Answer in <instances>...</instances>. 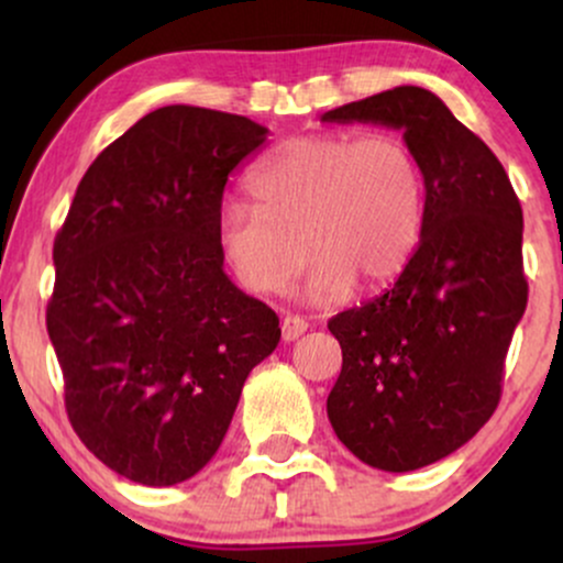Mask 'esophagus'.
<instances>
[{
    "label": "esophagus",
    "mask_w": 563,
    "mask_h": 563,
    "mask_svg": "<svg viewBox=\"0 0 563 563\" xmlns=\"http://www.w3.org/2000/svg\"><path fill=\"white\" fill-rule=\"evenodd\" d=\"M307 320L299 318V314H286L280 322V331H283V341H296L301 333H307Z\"/></svg>",
    "instance_id": "obj_1"
}]
</instances>
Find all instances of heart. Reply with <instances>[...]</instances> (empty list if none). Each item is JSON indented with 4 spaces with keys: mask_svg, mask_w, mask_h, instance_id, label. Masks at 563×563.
Here are the masks:
<instances>
[{
    "mask_svg": "<svg viewBox=\"0 0 563 563\" xmlns=\"http://www.w3.org/2000/svg\"><path fill=\"white\" fill-rule=\"evenodd\" d=\"M256 203L219 211V245L238 280L283 294L309 254L303 296L341 301L389 286L416 254L426 219V177L410 142L391 132H322L275 147L251 172Z\"/></svg>",
    "mask_w": 563,
    "mask_h": 563,
    "instance_id": "1",
    "label": "heart"
}]
</instances>
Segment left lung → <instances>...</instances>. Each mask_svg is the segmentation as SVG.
Returning a JSON list of instances; mask_svg holds the SVG:
<instances>
[{
	"mask_svg": "<svg viewBox=\"0 0 563 563\" xmlns=\"http://www.w3.org/2000/svg\"><path fill=\"white\" fill-rule=\"evenodd\" d=\"M402 129L426 177L421 241L389 290L328 322L341 373L335 437L367 466L405 474L468 442L500 402L527 309L521 203L500 161L434 92L394 87L322 113Z\"/></svg>",
	"mask_w": 563,
	"mask_h": 563,
	"instance_id": "1",
	"label": "left lung"
}]
</instances>
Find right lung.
Masks as SVG:
<instances>
[{
    "label": "right lung",
    "mask_w": 563,
    "mask_h": 563,
    "mask_svg": "<svg viewBox=\"0 0 563 563\" xmlns=\"http://www.w3.org/2000/svg\"><path fill=\"white\" fill-rule=\"evenodd\" d=\"M267 126L196 106L147 113L76 187L55 238L47 331L74 431L145 487L196 476L280 320L224 275L228 177Z\"/></svg>",
    "instance_id": "obj_1"
}]
</instances>
